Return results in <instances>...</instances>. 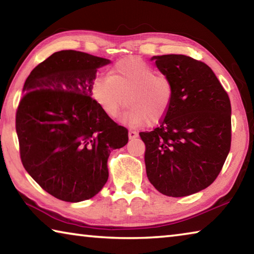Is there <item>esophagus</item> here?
<instances>
[{"instance_id": "34e87169", "label": "esophagus", "mask_w": 254, "mask_h": 254, "mask_svg": "<svg viewBox=\"0 0 254 254\" xmlns=\"http://www.w3.org/2000/svg\"><path fill=\"white\" fill-rule=\"evenodd\" d=\"M137 132L136 131H134V130H130L128 131V139L130 140H134L135 137H137Z\"/></svg>"}]
</instances>
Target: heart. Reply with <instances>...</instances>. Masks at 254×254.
Instances as JSON below:
<instances>
[{"label": "heart", "mask_w": 254, "mask_h": 254, "mask_svg": "<svg viewBox=\"0 0 254 254\" xmlns=\"http://www.w3.org/2000/svg\"><path fill=\"white\" fill-rule=\"evenodd\" d=\"M92 96L110 118L118 117L127 100L128 109L124 120L141 127L165 117L173 103L174 86L150 64L133 57L119 62L110 76H97L92 85Z\"/></svg>", "instance_id": "heart-1"}]
</instances>
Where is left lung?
<instances>
[{"label": "left lung", "instance_id": "1", "mask_svg": "<svg viewBox=\"0 0 254 254\" xmlns=\"http://www.w3.org/2000/svg\"><path fill=\"white\" fill-rule=\"evenodd\" d=\"M174 86L160 126L140 132L149 182L161 194L184 197L207 188L231 148V103L206 64L185 55L153 56Z\"/></svg>", "mask_w": 254, "mask_h": 254}]
</instances>
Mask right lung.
<instances>
[{
    "label": "right lung",
    "instance_id": "obj_1",
    "mask_svg": "<svg viewBox=\"0 0 254 254\" xmlns=\"http://www.w3.org/2000/svg\"><path fill=\"white\" fill-rule=\"evenodd\" d=\"M110 59L75 50L57 51L25 80L15 128L24 169L60 200L78 203L101 191L107 159L127 143V130L93 100L98 68Z\"/></svg>",
    "mask_w": 254,
    "mask_h": 254
}]
</instances>
